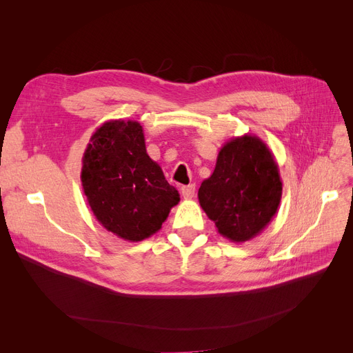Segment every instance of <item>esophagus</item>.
I'll list each match as a JSON object with an SVG mask.
<instances>
[{"label":"esophagus","mask_w":353,"mask_h":353,"mask_svg":"<svg viewBox=\"0 0 353 353\" xmlns=\"http://www.w3.org/2000/svg\"><path fill=\"white\" fill-rule=\"evenodd\" d=\"M194 192H196V186L194 184H189V186H183L181 188V196L183 199L190 200L194 197Z\"/></svg>","instance_id":"34e87169"}]
</instances>
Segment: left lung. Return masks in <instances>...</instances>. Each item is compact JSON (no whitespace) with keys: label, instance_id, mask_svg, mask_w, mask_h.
Returning <instances> with one entry per match:
<instances>
[{"label":"left lung","instance_id":"left-lung-1","mask_svg":"<svg viewBox=\"0 0 353 353\" xmlns=\"http://www.w3.org/2000/svg\"><path fill=\"white\" fill-rule=\"evenodd\" d=\"M197 196L221 236L248 242L270 223L281 205L282 180L273 153L254 134L230 139Z\"/></svg>","mask_w":353,"mask_h":353}]
</instances>
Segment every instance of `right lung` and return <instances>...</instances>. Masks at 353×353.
Instances as JSON below:
<instances>
[{
  "mask_svg": "<svg viewBox=\"0 0 353 353\" xmlns=\"http://www.w3.org/2000/svg\"><path fill=\"white\" fill-rule=\"evenodd\" d=\"M81 186L99 223L128 242L159 232L180 201L147 154L143 127L134 120H110L96 130L83 156Z\"/></svg>",
  "mask_w": 353,
  "mask_h": 353,
  "instance_id": "obj_1",
  "label": "right lung"
}]
</instances>
